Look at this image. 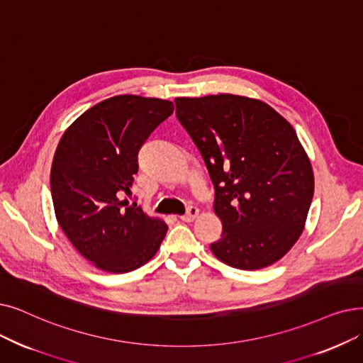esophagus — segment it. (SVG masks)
I'll list each match as a JSON object with an SVG mask.
<instances>
[{
    "label": "esophagus",
    "mask_w": 363,
    "mask_h": 363,
    "mask_svg": "<svg viewBox=\"0 0 363 363\" xmlns=\"http://www.w3.org/2000/svg\"><path fill=\"white\" fill-rule=\"evenodd\" d=\"M197 215H199V209L196 206H190L186 209V213L179 218H181V220H184V223H190V220H193Z\"/></svg>",
    "instance_id": "esophagus-1"
}]
</instances>
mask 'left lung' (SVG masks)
<instances>
[{
	"instance_id": "obj_1",
	"label": "left lung",
	"mask_w": 363,
	"mask_h": 363,
	"mask_svg": "<svg viewBox=\"0 0 363 363\" xmlns=\"http://www.w3.org/2000/svg\"><path fill=\"white\" fill-rule=\"evenodd\" d=\"M175 105L215 188L223 235L212 254L240 270L274 264L301 235L314 193L294 128L270 105L238 94L177 98Z\"/></svg>"
}]
</instances>
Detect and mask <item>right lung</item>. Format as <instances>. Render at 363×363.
Returning <instances> with one entry per match:
<instances>
[{
  "mask_svg": "<svg viewBox=\"0 0 363 363\" xmlns=\"http://www.w3.org/2000/svg\"><path fill=\"white\" fill-rule=\"evenodd\" d=\"M172 113L170 101L120 94L87 109L59 140L50 170L55 215L96 269L136 270L164 239V220L121 197L132 193L140 147Z\"/></svg>",
  "mask_w": 363,
  "mask_h": 363,
  "instance_id": "1",
  "label": "right lung"
}]
</instances>
